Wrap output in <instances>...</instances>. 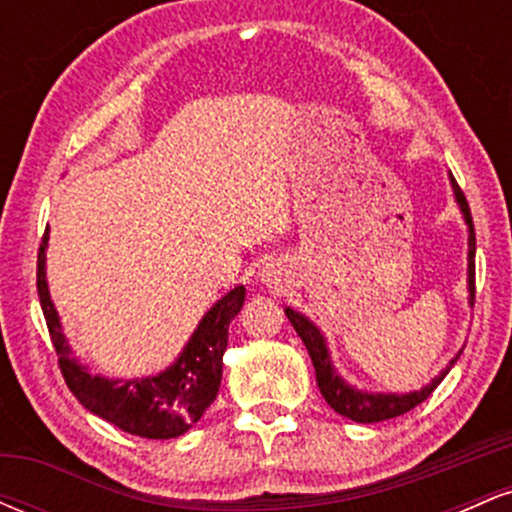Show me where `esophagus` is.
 Wrapping results in <instances>:
<instances>
[{
	"instance_id": "1",
	"label": "esophagus",
	"mask_w": 512,
	"mask_h": 512,
	"mask_svg": "<svg viewBox=\"0 0 512 512\" xmlns=\"http://www.w3.org/2000/svg\"><path fill=\"white\" fill-rule=\"evenodd\" d=\"M260 274H262V281L269 286V289H281V284H284V276H286L284 269H281V264H276V262L264 264Z\"/></svg>"
}]
</instances>
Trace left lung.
<instances>
[{
  "mask_svg": "<svg viewBox=\"0 0 512 512\" xmlns=\"http://www.w3.org/2000/svg\"><path fill=\"white\" fill-rule=\"evenodd\" d=\"M450 185L452 192H455L457 204H460V211L464 216V223L469 228V252H467V289H469V305H474V255H477V238H474V223H472V211H469L467 199H464L460 185L457 180L450 175ZM286 317L293 325V330L298 332V337L303 339L305 349H308L310 361L315 366V378H317V387H320L322 397L330 407L337 411V414L346 416V419L356 421V424H378V421L385 419H395V416H402L411 411L414 407H419L424 399H428L433 390L440 385V380L450 373V368L455 366V361L460 358L457 354L452 361L445 366L436 378L431 380L426 387L421 390L407 392V395H385V392H366V390H356L354 385H349L342 375L337 373V368L332 366L330 358V349H327V339L308 317L296 313L293 308H286Z\"/></svg>",
  "mask_w": 512,
  "mask_h": 512,
  "instance_id": "obj_1",
  "label": "left lung"
}]
</instances>
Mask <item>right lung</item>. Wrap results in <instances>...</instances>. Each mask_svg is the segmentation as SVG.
Masks as SVG:
<instances>
[{
	"label": "right lung",
	"instance_id": "1",
	"mask_svg": "<svg viewBox=\"0 0 512 512\" xmlns=\"http://www.w3.org/2000/svg\"><path fill=\"white\" fill-rule=\"evenodd\" d=\"M48 238L45 233L38 250V296L64 383L72 390V395L91 414L101 416L132 436L168 440L190 431L219 395L228 325L243 308L245 286H236L221 301L211 305L182 354L175 358L173 366L161 373L132 380L91 375L72 354V346L67 344L62 332L60 315L50 298L48 279H45Z\"/></svg>",
	"mask_w": 512,
	"mask_h": 512
}]
</instances>
